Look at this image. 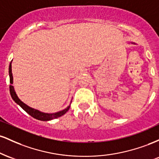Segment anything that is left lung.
<instances>
[{
  "mask_svg": "<svg viewBox=\"0 0 159 159\" xmlns=\"http://www.w3.org/2000/svg\"><path fill=\"white\" fill-rule=\"evenodd\" d=\"M134 44H135V43H134Z\"/></svg>",
  "mask_w": 159,
  "mask_h": 159,
  "instance_id": "8db88e82",
  "label": "left lung"
}]
</instances>
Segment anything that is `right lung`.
<instances>
[{"label":"right lung","mask_w":159,"mask_h":159,"mask_svg":"<svg viewBox=\"0 0 159 159\" xmlns=\"http://www.w3.org/2000/svg\"><path fill=\"white\" fill-rule=\"evenodd\" d=\"M12 62L10 63V66H9V75H10V95L12 96V99L15 101L16 103H17L23 110H25L28 114H30V116H33L34 118H35L36 120H41V121H48V120H52L56 118L60 117V116H63V114H65L67 111H69L70 105H69L66 108L63 109L61 111H58V112L53 113V114H48V113H44L39 111V110H36V109L33 108V107H29L28 105H27L26 104H25L22 101L19 99L18 97L17 94H16L15 90H14V87L12 86L13 84V77H12ZM71 105V104H70Z\"/></svg>","instance_id":"1"}]
</instances>
